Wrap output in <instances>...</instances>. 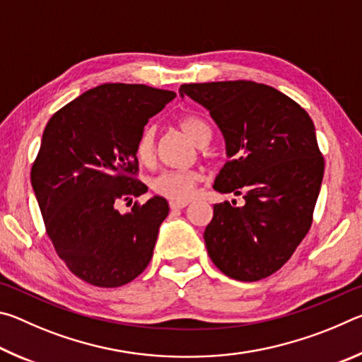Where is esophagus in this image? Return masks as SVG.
Masks as SVG:
<instances>
[{
    "label": "esophagus",
    "mask_w": 362,
    "mask_h": 362,
    "mask_svg": "<svg viewBox=\"0 0 362 362\" xmlns=\"http://www.w3.org/2000/svg\"><path fill=\"white\" fill-rule=\"evenodd\" d=\"M188 206V201H169V207L173 211H179L183 209V207Z\"/></svg>",
    "instance_id": "esophagus-1"
}]
</instances>
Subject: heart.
<instances>
[{
    "instance_id": "b5f03b06",
    "label": "heart",
    "mask_w": 362,
    "mask_h": 362,
    "mask_svg": "<svg viewBox=\"0 0 362 362\" xmlns=\"http://www.w3.org/2000/svg\"><path fill=\"white\" fill-rule=\"evenodd\" d=\"M179 127L194 145H199L206 134L211 132L206 122L194 116H185L179 119ZM153 153H155V131L151 127H145L137 139L136 156L142 164H150ZM199 182L201 175L194 170H164L151 180V189L170 201H187L192 198Z\"/></svg>"
}]
</instances>
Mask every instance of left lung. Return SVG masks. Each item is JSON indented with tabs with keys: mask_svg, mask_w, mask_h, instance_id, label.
I'll return each mask as SVG.
<instances>
[{
	"mask_svg": "<svg viewBox=\"0 0 362 362\" xmlns=\"http://www.w3.org/2000/svg\"><path fill=\"white\" fill-rule=\"evenodd\" d=\"M225 139L230 159L214 182L244 203L214 206L207 252L220 272L259 281L284 265L308 233L324 175V158L308 113L278 89L254 81L182 84Z\"/></svg>",
	"mask_w": 362,
	"mask_h": 362,
	"instance_id": "8db88e82",
	"label": "left lung"
}]
</instances>
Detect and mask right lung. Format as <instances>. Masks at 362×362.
Returning a JSON list of instances; mask_svg holds the SVG:
<instances>
[{
  "mask_svg": "<svg viewBox=\"0 0 362 362\" xmlns=\"http://www.w3.org/2000/svg\"><path fill=\"white\" fill-rule=\"evenodd\" d=\"M175 93L107 83L52 115L32 166V187L54 249L73 274L99 287L136 279L151 260L169 204L137 180L136 144L151 116Z\"/></svg>",
  "mask_w": 362,
  "mask_h": 362,
  "instance_id": "add662e5",
  "label": "right lung"
}]
</instances>
